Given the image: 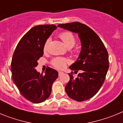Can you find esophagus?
I'll return each instance as SVG.
<instances>
[{
    "label": "esophagus",
    "instance_id": "1",
    "mask_svg": "<svg viewBox=\"0 0 123 123\" xmlns=\"http://www.w3.org/2000/svg\"><path fill=\"white\" fill-rule=\"evenodd\" d=\"M63 74V71H58V76H60L61 75H62Z\"/></svg>",
    "mask_w": 123,
    "mask_h": 123
}]
</instances>
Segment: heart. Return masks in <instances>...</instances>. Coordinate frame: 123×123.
Instances as JSON below:
<instances>
[{
  "label": "heart",
  "mask_w": 123,
  "mask_h": 123,
  "mask_svg": "<svg viewBox=\"0 0 123 123\" xmlns=\"http://www.w3.org/2000/svg\"><path fill=\"white\" fill-rule=\"evenodd\" d=\"M59 37L62 40L65 45L68 49L72 48L76 44V39L71 32L68 31L61 32L59 34ZM50 42V39H48L45 41L44 45V50L46 51L47 49V46ZM69 62V60L64 57H56L52 60V65L55 68L58 69H62L66 67L67 63Z\"/></svg>",
  "instance_id": "obj_1"
}]
</instances>
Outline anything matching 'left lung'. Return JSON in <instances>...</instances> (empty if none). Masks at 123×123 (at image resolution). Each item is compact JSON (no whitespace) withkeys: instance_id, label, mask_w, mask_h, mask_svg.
<instances>
[{"instance_id":"8db88e82","label":"left lung","mask_w":123,"mask_h":123,"mask_svg":"<svg viewBox=\"0 0 123 123\" xmlns=\"http://www.w3.org/2000/svg\"><path fill=\"white\" fill-rule=\"evenodd\" d=\"M58 26L78 34L81 50L77 60L69 67L76 78L69 73V79L65 86L67 95L72 99L82 102L92 98L104 84L108 68V52L98 36L84 24L79 22L60 24Z\"/></svg>"}]
</instances>
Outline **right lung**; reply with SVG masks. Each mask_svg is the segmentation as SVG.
<instances>
[{
    "instance_id": "add662e5",
    "label": "right lung",
    "mask_w": 123,
    "mask_h": 123,
    "mask_svg": "<svg viewBox=\"0 0 123 123\" xmlns=\"http://www.w3.org/2000/svg\"><path fill=\"white\" fill-rule=\"evenodd\" d=\"M56 29L54 25L33 27L21 38L13 55V80L21 95L34 104H39L49 97L52 84L58 78V71L50 67L44 75L35 69L38 60L44 54L45 41Z\"/></svg>"
}]
</instances>
